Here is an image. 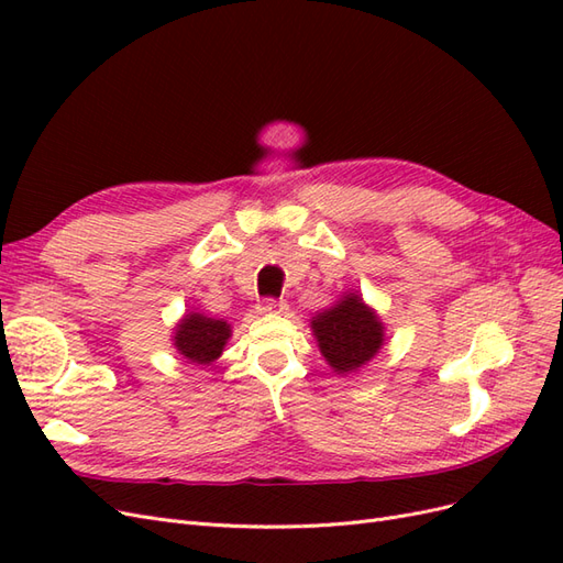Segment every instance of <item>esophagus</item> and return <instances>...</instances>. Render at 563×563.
<instances>
[{"instance_id":"34e87169","label":"esophagus","mask_w":563,"mask_h":563,"mask_svg":"<svg viewBox=\"0 0 563 563\" xmlns=\"http://www.w3.org/2000/svg\"><path fill=\"white\" fill-rule=\"evenodd\" d=\"M284 310H286V302L279 298H265L258 302V312H263V314H277Z\"/></svg>"}]
</instances>
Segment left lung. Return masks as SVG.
Segmentation results:
<instances>
[{"label": "left lung", "mask_w": 563, "mask_h": 563, "mask_svg": "<svg viewBox=\"0 0 563 563\" xmlns=\"http://www.w3.org/2000/svg\"><path fill=\"white\" fill-rule=\"evenodd\" d=\"M312 331L321 354L338 373L364 366L383 345V323L360 296H345L335 308L317 314Z\"/></svg>", "instance_id": "left-lung-1"}]
</instances>
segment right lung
Returning <instances> with one entry per match:
<instances>
[{
  "label": "right lung",
  "mask_w": 563,
  "mask_h": 563,
  "mask_svg": "<svg viewBox=\"0 0 563 563\" xmlns=\"http://www.w3.org/2000/svg\"><path fill=\"white\" fill-rule=\"evenodd\" d=\"M230 323L203 314H185L176 329V347L192 364H211L230 338Z\"/></svg>",
  "instance_id": "obj_1"
}]
</instances>
